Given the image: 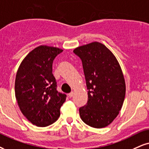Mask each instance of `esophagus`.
<instances>
[{"label": "esophagus", "mask_w": 149, "mask_h": 149, "mask_svg": "<svg viewBox=\"0 0 149 149\" xmlns=\"http://www.w3.org/2000/svg\"><path fill=\"white\" fill-rule=\"evenodd\" d=\"M73 95H74V93H73V92H71L70 93H69L68 94V96H69V97H73Z\"/></svg>", "instance_id": "34e87169"}]
</instances>
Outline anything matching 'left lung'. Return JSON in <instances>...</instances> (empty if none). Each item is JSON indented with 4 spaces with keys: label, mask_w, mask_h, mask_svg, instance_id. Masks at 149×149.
Listing matches in <instances>:
<instances>
[{
    "label": "left lung",
    "mask_w": 149,
    "mask_h": 149,
    "mask_svg": "<svg viewBox=\"0 0 149 149\" xmlns=\"http://www.w3.org/2000/svg\"><path fill=\"white\" fill-rule=\"evenodd\" d=\"M83 65L88 102L79 108L84 123L101 128L109 125L122 107L126 94L124 75L116 57L104 44H86L74 49Z\"/></svg>",
    "instance_id": "obj_1"
}]
</instances>
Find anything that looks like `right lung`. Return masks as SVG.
Segmentation results:
<instances>
[{
	"instance_id": "obj_1",
	"label": "right lung",
	"mask_w": 149,
	"mask_h": 149,
	"mask_svg": "<svg viewBox=\"0 0 149 149\" xmlns=\"http://www.w3.org/2000/svg\"><path fill=\"white\" fill-rule=\"evenodd\" d=\"M63 49L40 45L29 53L16 72L15 96L23 115L34 125L47 126L57 120L66 95L56 91L53 61Z\"/></svg>"
}]
</instances>
